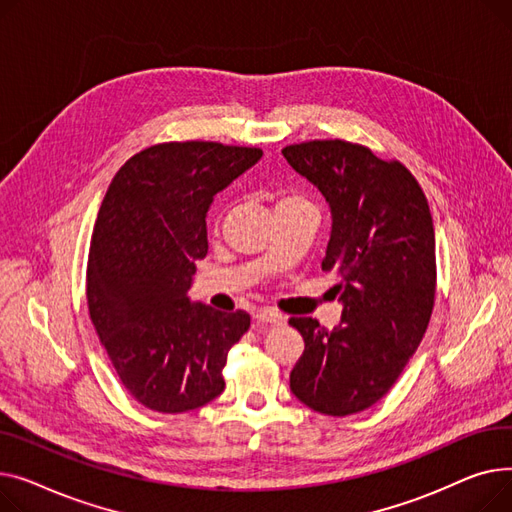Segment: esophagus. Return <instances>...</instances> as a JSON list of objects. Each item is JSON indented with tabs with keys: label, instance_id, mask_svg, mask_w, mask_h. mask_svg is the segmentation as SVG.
<instances>
[{
	"label": "esophagus",
	"instance_id": "1",
	"mask_svg": "<svg viewBox=\"0 0 512 512\" xmlns=\"http://www.w3.org/2000/svg\"><path fill=\"white\" fill-rule=\"evenodd\" d=\"M256 322L258 324H283L285 322V318L279 314V312H275V310H260L256 316Z\"/></svg>",
	"mask_w": 512,
	"mask_h": 512
}]
</instances>
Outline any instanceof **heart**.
I'll use <instances>...</instances> for the list:
<instances>
[{"label":"heart","mask_w":512,"mask_h":512,"mask_svg":"<svg viewBox=\"0 0 512 512\" xmlns=\"http://www.w3.org/2000/svg\"><path fill=\"white\" fill-rule=\"evenodd\" d=\"M299 204H308V202L299 196H285L279 200L277 206H299Z\"/></svg>","instance_id":"heart-1"}]
</instances>
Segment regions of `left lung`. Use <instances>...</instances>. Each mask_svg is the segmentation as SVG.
<instances>
[{"mask_svg":"<svg viewBox=\"0 0 512 512\" xmlns=\"http://www.w3.org/2000/svg\"><path fill=\"white\" fill-rule=\"evenodd\" d=\"M295 173L330 208L324 273L343 306L326 330L291 318L304 353L289 376L291 393L324 415H351L380 401L424 339L436 293V242L428 200L399 161L345 140L283 148Z\"/></svg>","mask_w":512,"mask_h":512,"instance_id":"obj_1","label":"left lung"}]
</instances>
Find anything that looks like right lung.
I'll return each mask as SVG.
<instances>
[{
	"mask_svg": "<svg viewBox=\"0 0 512 512\" xmlns=\"http://www.w3.org/2000/svg\"><path fill=\"white\" fill-rule=\"evenodd\" d=\"M260 148L167 142L117 171L90 239L86 299L111 364L144 407L198 409L225 388L229 349L250 314L192 302L196 260L208 252L215 196L254 167Z\"/></svg>",
	"mask_w": 512,
	"mask_h": 512,
	"instance_id": "right-lung-1",
	"label": "right lung"
}]
</instances>
